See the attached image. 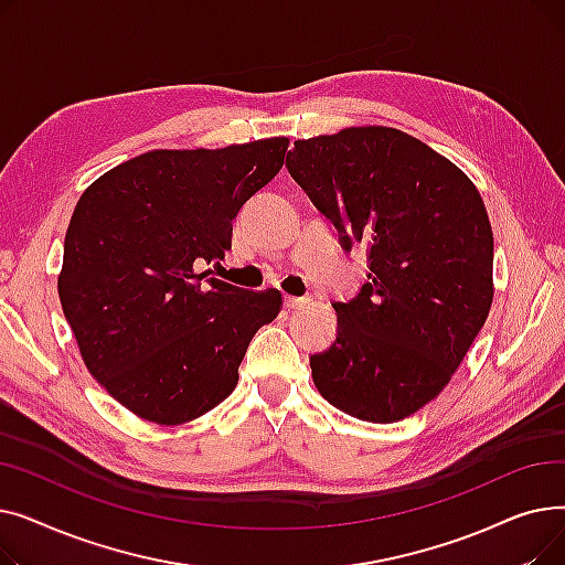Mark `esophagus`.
Returning a JSON list of instances; mask_svg holds the SVG:
<instances>
[{
  "instance_id": "1",
  "label": "esophagus",
  "mask_w": 565,
  "mask_h": 565,
  "mask_svg": "<svg viewBox=\"0 0 565 565\" xmlns=\"http://www.w3.org/2000/svg\"><path fill=\"white\" fill-rule=\"evenodd\" d=\"M307 302H309V298H295V295H286V300H284L286 309H300Z\"/></svg>"
}]
</instances>
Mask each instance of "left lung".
Returning <instances> with one entry per match:
<instances>
[{"label":"left lung","instance_id":"left-lung-1","mask_svg":"<svg viewBox=\"0 0 565 565\" xmlns=\"http://www.w3.org/2000/svg\"><path fill=\"white\" fill-rule=\"evenodd\" d=\"M286 167L369 281L334 302L337 341L311 358L316 390L341 412L394 424L439 396L492 307V226L469 175L387 126L295 141Z\"/></svg>","mask_w":565,"mask_h":565}]
</instances>
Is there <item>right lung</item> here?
Returning <instances> with one entry per match:
<instances>
[{
  "mask_svg": "<svg viewBox=\"0 0 565 565\" xmlns=\"http://www.w3.org/2000/svg\"><path fill=\"white\" fill-rule=\"evenodd\" d=\"M288 137L141 153L73 211L58 300L82 360L139 419L178 426L220 405L247 345L281 311L277 288L196 273L224 258L243 203L284 167Z\"/></svg>",
  "mask_w": 565,
  "mask_h": 565,
  "instance_id": "obj_1",
  "label": "right lung"
}]
</instances>
